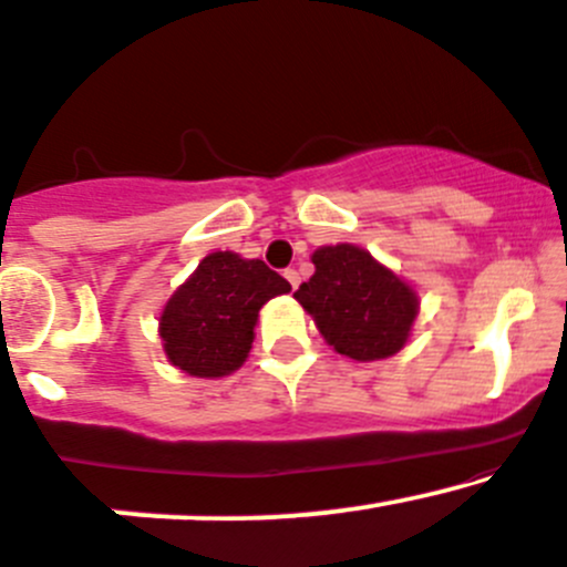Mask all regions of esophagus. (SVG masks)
<instances>
[{
	"mask_svg": "<svg viewBox=\"0 0 567 567\" xmlns=\"http://www.w3.org/2000/svg\"><path fill=\"white\" fill-rule=\"evenodd\" d=\"M284 278H286V281L291 284V289H297V286H300V272H297V270H291V267H289V270L284 272Z\"/></svg>",
	"mask_w": 567,
	"mask_h": 567,
	"instance_id": "34e87169",
	"label": "esophagus"
}]
</instances>
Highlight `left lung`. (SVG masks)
<instances>
[{"instance_id": "left-lung-1", "label": "left lung", "mask_w": 567, "mask_h": 567, "mask_svg": "<svg viewBox=\"0 0 567 567\" xmlns=\"http://www.w3.org/2000/svg\"><path fill=\"white\" fill-rule=\"evenodd\" d=\"M316 272L295 291L337 353L378 361L399 353L417 316V295L393 270L353 244L313 251Z\"/></svg>"}]
</instances>
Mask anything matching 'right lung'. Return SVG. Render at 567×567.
<instances>
[{"label":"right lung","instance_id":"1","mask_svg":"<svg viewBox=\"0 0 567 567\" xmlns=\"http://www.w3.org/2000/svg\"><path fill=\"white\" fill-rule=\"evenodd\" d=\"M291 286L262 259L214 251L161 313L163 351L193 378H225L246 361L259 308Z\"/></svg>","mask_w":567,"mask_h":567}]
</instances>
